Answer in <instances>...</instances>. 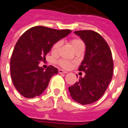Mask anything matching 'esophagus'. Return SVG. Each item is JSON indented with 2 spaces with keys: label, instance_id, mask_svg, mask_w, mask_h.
Masks as SVG:
<instances>
[{
  "label": "esophagus",
  "instance_id": "1",
  "mask_svg": "<svg viewBox=\"0 0 128 128\" xmlns=\"http://www.w3.org/2000/svg\"><path fill=\"white\" fill-rule=\"evenodd\" d=\"M58 72L59 73H67V72L66 71H64L63 70H61V69H59L58 70Z\"/></svg>",
  "mask_w": 128,
  "mask_h": 128
}]
</instances>
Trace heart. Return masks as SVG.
<instances>
[{"instance_id":"1","label":"heart","mask_w":128,"mask_h":128,"mask_svg":"<svg viewBox=\"0 0 128 128\" xmlns=\"http://www.w3.org/2000/svg\"><path fill=\"white\" fill-rule=\"evenodd\" d=\"M70 43H71V44H72V47H73V49L75 50L76 49L79 48L80 46H84V44L82 41V40L80 38H78L71 39L70 40ZM61 45H62V40H58V41H56V43L53 44V45L51 47V52H52V53L53 55H56L58 52ZM57 64H58L60 66L64 68V69H68V68H70L72 65L73 63L70 62V61L65 60V59H59L57 62Z\"/></svg>"}]
</instances>
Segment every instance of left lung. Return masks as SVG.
Listing matches in <instances>:
<instances>
[{
	"mask_svg": "<svg viewBox=\"0 0 128 128\" xmlns=\"http://www.w3.org/2000/svg\"><path fill=\"white\" fill-rule=\"evenodd\" d=\"M75 33L86 45L84 58L78 70L85 72L69 92L74 101L83 105L98 101L108 88L114 73L112 52L107 41L92 30H79Z\"/></svg>",
	"mask_w": 128,
	"mask_h": 128,
	"instance_id": "8db88e82",
	"label": "left lung"
}]
</instances>
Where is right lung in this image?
Returning a JSON list of instances; mask_svg holds the SVG:
<instances>
[{
	"label": "right lung",
	"mask_w": 128,
	"mask_h": 128,
	"mask_svg": "<svg viewBox=\"0 0 128 128\" xmlns=\"http://www.w3.org/2000/svg\"><path fill=\"white\" fill-rule=\"evenodd\" d=\"M70 30H55L37 26L26 30L17 41L10 59V72L16 90L25 98L40 95L58 69L50 65L39 67L54 43L66 36Z\"/></svg>",
	"instance_id": "right-lung-1"
}]
</instances>
